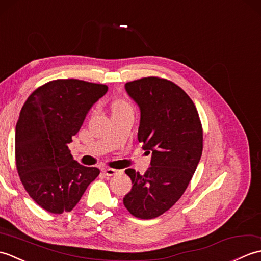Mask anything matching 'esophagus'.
I'll return each instance as SVG.
<instances>
[{"label": "esophagus", "instance_id": "34e87169", "mask_svg": "<svg viewBox=\"0 0 261 261\" xmlns=\"http://www.w3.org/2000/svg\"><path fill=\"white\" fill-rule=\"evenodd\" d=\"M103 173L107 175V176H113L120 173V170L118 169H113V168H104L103 169Z\"/></svg>", "mask_w": 261, "mask_h": 261}]
</instances>
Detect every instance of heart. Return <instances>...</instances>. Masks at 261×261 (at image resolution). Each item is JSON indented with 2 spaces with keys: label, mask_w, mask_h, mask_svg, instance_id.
<instances>
[{
  "label": "heart",
  "mask_w": 261,
  "mask_h": 261,
  "mask_svg": "<svg viewBox=\"0 0 261 261\" xmlns=\"http://www.w3.org/2000/svg\"><path fill=\"white\" fill-rule=\"evenodd\" d=\"M125 107H129V105H127L125 102H123V101H118V102H115L114 103V105H113V110H115V109H120V108H125Z\"/></svg>",
  "instance_id": "heart-1"
}]
</instances>
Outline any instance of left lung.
<instances>
[{
    "mask_svg": "<svg viewBox=\"0 0 261 261\" xmlns=\"http://www.w3.org/2000/svg\"><path fill=\"white\" fill-rule=\"evenodd\" d=\"M124 87L139 107L138 140L151 162L143 175L125 170L134 186L123 204L136 218L153 219L173 206L190 184L202 156V124L195 104L173 82L146 77Z\"/></svg>",
    "mask_w": 261,
    "mask_h": 261,
    "instance_id": "1",
    "label": "left lung"
}]
</instances>
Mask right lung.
<instances>
[{
    "label": "right lung",
    "instance_id": "obj_1",
    "mask_svg": "<svg viewBox=\"0 0 261 261\" xmlns=\"http://www.w3.org/2000/svg\"><path fill=\"white\" fill-rule=\"evenodd\" d=\"M109 87L57 80L28 97L15 126V163L30 197L50 213L69 212L96 178V167L75 162L68 149L88 111Z\"/></svg>",
    "mask_w": 261,
    "mask_h": 261
}]
</instances>
